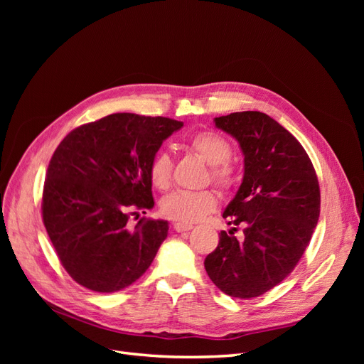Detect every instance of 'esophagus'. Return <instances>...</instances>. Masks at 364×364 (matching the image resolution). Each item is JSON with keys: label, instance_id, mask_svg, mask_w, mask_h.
Returning a JSON list of instances; mask_svg holds the SVG:
<instances>
[{"label": "esophagus", "instance_id": "1", "mask_svg": "<svg viewBox=\"0 0 364 364\" xmlns=\"http://www.w3.org/2000/svg\"><path fill=\"white\" fill-rule=\"evenodd\" d=\"M173 228H174L176 232H186V230L193 229L191 225H185V223H174Z\"/></svg>", "mask_w": 364, "mask_h": 364}]
</instances>
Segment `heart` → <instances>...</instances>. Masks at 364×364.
I'll use <instances>...</instances> for the list:
<instances>
[{
	"label": "heart",
	"instance_id": "obj_1",
	"mask_svg": "<svg viewBox=\"0 0 364 364\" xmlns=\"http://www.w3.org/2000/svg\"><path fill=\"white\" fill-rule=\"evenodd\" d=\"M188 147L202 158L209 167V179L222 191L230 190L235 181V171L229 165L232 147L218 134L202 130L188 139ZM173 162L167 151H159L153 156L149 167V178L156 190H167L171 183ZM217 205V196L213 190L203 191H174L164 197L161 213L173 222L191 225L199 222L213 211Z\"/></svg>",
	"mask_w": 364,
	"mask_h": 364
}]
</instances>
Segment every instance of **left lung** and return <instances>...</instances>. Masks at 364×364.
I'll return each mask as SVG.
<instances>
[{"instance_id":"1","label":"left lung","mask_w":364,"mask_h":364,"mask_svg":"<svg viewBox=\"0 0 364 364\" xmlns=\"http://www.w3.org/2000/svg\"><path fill=\"white\" fill-rule=\"evenodd\" d=\"M214 121L238 141L245 174L223 213L234 228L220 232L205 269L223 293L250 299L287 278L302 258L321 214V190L301 142L278 121L258 111ZM240 224L243 240L233 237Z\"/></svg>"}]
</instances>
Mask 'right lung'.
Listing matches in <instances>:
<instances>
[{
    "instance_id": "obj_1",
    "label": "right lung",
    "mask_w": 364,
    "mask_h": 364,
    "mask_svg": "<svg viewBox=\"0 0 364 364\" xmlns=\"http://www.w3.org/2000/svg\"><path fill=\"white\" fill-rule=\"evenodd\" d=\"M182 121L112 114L63 138L48 164L42 218L70 277L98 293L123 290L142 277L167 238L165 220L130 215L155 206L149 167Z\"/></svg>"
}]
</instances>
